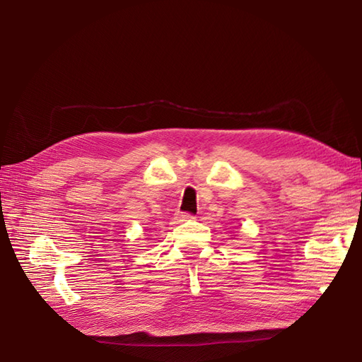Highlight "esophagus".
I'll return each instance as SVG.
<instances>
[{"label":"esophagus","mask_w":362,"mask_h":362,"mask_svg":"<svg viewBox=\"0 0 362 362\" xmlns=\"http://www.w3.org/2000/svg\"><path fill=\"white\" fill-rule=\"evenodd\" d=\"M193 216L190 214H182V211H180V214H176V219L178 221H187V219H192Z\"/></svg>","instance_id":"obj_1"}]
</instances>
